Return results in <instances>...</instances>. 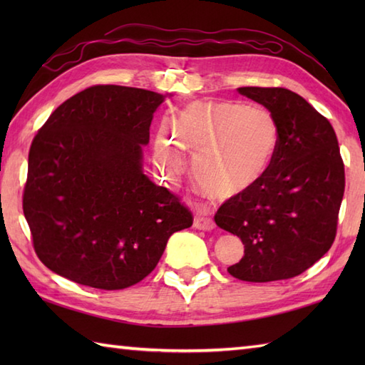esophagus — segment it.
<instances>
[{
    "mask_svg": "<svg viewBox=\"0 0 365 365\" xmlns=\"http://www.w3.org/2000/svg\"><path fill=\"white\" fill-rule=\"evenodd\" d=\"M192 226L197 230H212L215 227V222L212 218H208L207 215H196Z\"/></svg>",
    "mask_w": 365,
    "mask_h": 365,
    "instance_id": "34e87169",
    "label": "esophagus"
}]
</instances>
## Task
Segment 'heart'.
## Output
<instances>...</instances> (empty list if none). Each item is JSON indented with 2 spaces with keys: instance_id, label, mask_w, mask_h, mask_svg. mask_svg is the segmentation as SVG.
<instances>
[{
  "instance_id": "heart-1",
  "label": "heart",
  "mask_w": 365,
  "mask_h": 365,
  "mask_svg": "<svg viewBox=\"0 0 365 365\" xmlns=\"http://www.w3.org/2000/svg\"><path fill=\"white\" fill-rule=\"evenodd\" d=\"M274 114L259 105L192 102L173 123L161 125L153 163L163 180L175 183L195 153L192 177L204 192L227 200L252 190L267 174L279 147Z\"/></svg>"
}]
</instances>
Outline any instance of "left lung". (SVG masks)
Segmentation results:
<instances>
[{"instance_id": "obj_1", "label": "left lung", "mask_w": 365, "mask_h": 365, "mask_svg": "<svg viewBox=\"0 0 365 365\" xmlns=\"http://www.w3.org/2000/svg\"><path fill=\"white\" fill-rule=\"evenodd\" d=\"M279 123V147L267 174L215 215L242 238L245 255L229 273L247 282L290 279L320 260L336 238L345 169L329 120L284 88H238Z\"/></svg>"}]
</instances>
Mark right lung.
<instances>
[{
	"label": "right lung",
	"instance_id": "add662e5",
	"mask_svg": "<svg viewBox=\"0 0 365 365\" xmlns=\"http://www.w3.org/2000/svg\"><path fill=\"white\" fill-rule=\"evenodd\" d=\"M158 92L98 84L58 106L28 157L23 213L53 273L102 290L135 285L157 267L191 212L143 170Z\"/></svg>",
	"mask_w": 365,
	"mask_h": 365
}]
</instances>
